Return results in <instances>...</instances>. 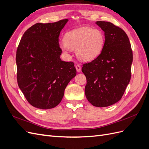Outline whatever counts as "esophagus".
<instances>
[{"label": "esophagus", "mask_w": 149, "mask_h": 149, "mask_svg": "<svg viewBox=\"0 0 149 149\" xmlns=\"http://www.w3.org/2000/svg\"><path fill=\"white\" fill-rule=\"evenodd\" d=\"M75 67H76V70H77V71L78 72H80L81 71V66L79 65H75Z\"/></svg>", "instance_id": "obj_1"}]
</instances>
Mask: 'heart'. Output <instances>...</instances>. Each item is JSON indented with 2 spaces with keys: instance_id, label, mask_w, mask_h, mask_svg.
Masks as SVG:
<instances>
[{
  "instance_id": "1",
  "label": "heart",
  "mask_w": 149,
  "mask_h": 149,
  "mask_svg": "<svg viewBox=\"0 0 149 149\" xmlns=\"http://www.w3.org/2000/svg\"><path fill=\"white\" fill-rule=\"evenodd\" d=\"M104 45V37L101 30L84 26L66 33L61 48L64 51L76 49L80 60L89 61L100 55Z\"/></svg>"
}]
</instances>
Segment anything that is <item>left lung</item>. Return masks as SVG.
I'll return each mask as SVG.
<instances>
[{"label": "left lung", "mask_w": 149, "mask_h": 149, "mask_svg": "<svg viewBox=\"0 0 149 149\" xmlns=\"http://www.w3.org/2000/svg\"><path fill=\"white\" fill-rule=\"evenodd\" d=\"M104 31L105 42L101 53L92 61L84 63L86 77L85 95L96 107L114 104L120 100L131 78L133 54L125 31L111 22L97 21Z\"/></svg>", "instance_id": "obj_1"}]
</instances>
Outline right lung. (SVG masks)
I'll return each mask as SVG.
<instances>
[{
  "mask_svg": "<svg viewBox=\"0 0 149 149\" xmlns=\"http://www.w3.org/2000/svg\"><path fill=\"white\" fill-rule=\"evenodd\" d=\"M68 19L37 23L24 33L17 49V79L31 106L42 109L59 104L76 74L72 61H61L59 36Z\"/></svg>",
  "mask_w": 149,
  "mask_h": 149,
  "instance_id": "add662e5",
  "label": "right lung"
}]
</instances>
